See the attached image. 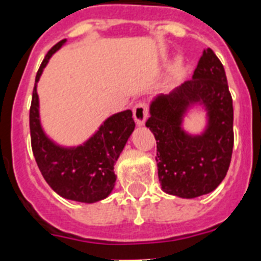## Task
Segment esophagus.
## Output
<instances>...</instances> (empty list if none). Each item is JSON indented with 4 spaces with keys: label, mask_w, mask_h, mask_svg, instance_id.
I'll return each mask as SVG.
<instances>
[{
    "label": "esophagus",
    "mask_w": 261,
    "mask_h": 261,
    "mask_svg": "<svg viewBox=\"0 0 261 261\" xmlns=\"http://www.w3.org/2000/svg\"><path fill=\"white\" fill-rule=\"evenodd\" d=\"M133 115H134L135 123L138 126H143L147 120V116H149V107L146 103H138L137 106L133 110Z\"/></svg>",
    "instance_id": "34e87169"
}]
</instances>
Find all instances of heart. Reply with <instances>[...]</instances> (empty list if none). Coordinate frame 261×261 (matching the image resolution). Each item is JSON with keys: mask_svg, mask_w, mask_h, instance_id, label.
<instances>
[{"mask_svg": "<svg viewBox=\"0 0 261 261\" xmlns=\"http://www.w3.org/2000/svg\"><path fill=\"white\" fill-rule=\"evenodd\" d=\"M181 67H182V63H181V61H178V63L175 64V72L179 71V69H181Z\"/></svg>", "mask_w": 261, "mask_h": 261, "instance_id": "heart-1", "label": "heart"}]
</instances>
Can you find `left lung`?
Listing matches in <instances>:
<instances>
[{"label": "left lung", "mask_w": 261, "mask_h": 261, "mask_svg": "<svg viewBox=\"0 0 261 261\" xmlns=\"http://www.w3.org/2000/svg\"><path fill=\"white\" fill-rule=\"evenodd\" d=\"M194 109L205 112L200 133L183 126ZM146 127L156 139L158 178L165 193L196 198L221 184L233 150V106L224 67L211 48L202 52L192 80L152 97Z\"/></svg>", "instance_id": "left-lung-1"}]
</instances>
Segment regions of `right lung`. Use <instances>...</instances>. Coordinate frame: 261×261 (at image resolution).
<instances>
[{
    "mask_svg": "<svg viewBox=\"0 0 261 261\" xmlns=\"http://www.w3.org/2000/svg\"><path fill=\"white\" fill-rule=\"evenodd\" d=\"M67 40H61L46 54L36 75L29 126L33 155L42 177L54 192L65 200L94 204L107 198L115 188L114 165L135 128L131 110L116 112L97 127L82 145L65 146L46 134L41 124L37 83L48 61Z\"/></svg>",
    "mask_w": 261,
    "mask_h": 261,
    "instance_id": "1",
    "label": "right lung"
}]
</instances>
